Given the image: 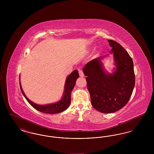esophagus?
<instances>
[{"label":"esophagus","instance_id":"1","mask_svg":"<svg viewBox=\"0 0 154 154\" xmlns=\"http://www.w3.org/2000/svg\"><path fill=\"white\" fill-rule=\"evenodd\" d=\"M79 75H80V76L81 77H83L84 76V73H83V72H82V70H79Z\"/></svg>","mask_w":154,"mask_h":154}]
</instances>
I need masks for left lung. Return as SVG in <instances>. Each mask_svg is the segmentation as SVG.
<instances>
[{"label": "left lung", "mask_w": 154, "mask_h": 154, "mask_svg": "<svg viewBox=\"0 0 154 154\" xmlns=\"http://www.w3.org/2000/svg\"><path fill=\"white\" fill-rule=\"evenodd\" d=\"M112 47L116 65L113 74L103 70L101 59L87 63L82 70L87 76V88L92 106L103 113H111L121 109L129 100L135 85L133 62L121 45L108 40Z\"/></svg>", "instance_id": "left-lung-1"}]
</instances>
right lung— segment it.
<instances>
[{
  "label": "right lung",
  "mask_w": 154,
  "mask_h": 154,
  "mask_svg": "<svg viewBox=\"0 0 154 154\" xmlns=\"http://www.w3.org/2000/svg\"><path fill=\"white\" fill-rule=\"evenodd\" d=\"M79 77V74L78 71L77 70H74L73 72L66 79L64 95L62 99L60 101H59L58 102L54 103V104H47V105H38L31 102L29 99L27 98V97L25 96L24 92H23L20 82V85L21 91L22 92L23 95L24 96L26 100L33 108H35L36 110L44 113L53 114H57V113L62 112L68 108L71 102V96H70L71 92L73 90L74 87L75 85V81Z\"/></svg>",
  "instance_id": "obj_1"
}]
</instances>
